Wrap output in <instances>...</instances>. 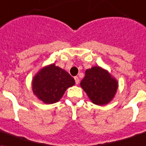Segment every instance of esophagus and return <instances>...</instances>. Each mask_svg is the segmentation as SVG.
<instances>
[{"label":"esophagus","instance_id":"obj_1","mask_svg":"<svg viewBox=\"0 0 146 146\" xmlns=\"http://www.w3.org/2000/svg\"><path fill=\"white\" fill-rule=\"evenodd\" d=\"M74 81H75V83L78 84L79 83V78L78 77V76H75L74 77Z\"/></svg>","mask_w":146,"mask_h":146}]
</instances>
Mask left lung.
<instances>
[{
    "label": "left lung",
    "instance_id": "1",
    "mask_svg": "<svg viewBox=\"0 0 146 146\" xmlns=\"http://www.w3.org/2000/svg\"><path fill=\"white\" fill-rule=\"evenodd\" d=\"M117 82L100 67H92L86 71L81 86L93 104L105 105L112 100L117 89Z\"/></svg>",
    "mask_w": 146,
    "mask_h": 146
}]
</instances>
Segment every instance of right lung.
Instances as JSON below:
<instances>
[{
  "instance_id": "add662e5",
  "label": "right lung",
  "mask_w": 146,
  "mask_h": 146,
  "mask_svg": "<svg viewBox=\"0 0 146 146\" xmlns=\"http://www.w3.org/2000/svg\"><path fill=\"white\" fill-rule=\"evenodd\" d=\"M74 83L68 72L53 64L41 69L33 78V90L43 103L51 104L60 100L66 89Z\"/></svg>"
}]
</instances>
